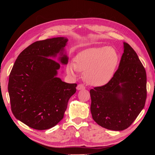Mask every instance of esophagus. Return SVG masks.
<instances>
[{
  "mask_svg": "<svg viewBox=\"0 0 155 155\" xmlns=\"http://www.w3.org/2000/svg\"><path fill=\"white\" fill-rule=\"evenodd\" d=\"M77 90L80 91V90H83V89H84V88H85V87L84 86L83 84H78V86H77Z\"/></svg>",
  "mask_w": 155,
  "mask_h": 155,
  "instance_id": "obj_1",
  "label": "esophagus"
}]
</instances>
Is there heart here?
Returning <instances> with one entry per match:
<instances>
[{
	"label": "heart",
	"instance_id": "b5f03b06",
	"mask_svg": "<svg viewBox=\"0 0 155 155\" xmlns=\"http://www.w3.org/2000/svg\"><path fill=\"white\" fill-rule=\"evenodd\" d=\"M118 62L119 55L114 48H91L76 56L74 63L67 65V72L74 77L77 71L83 72L84 79L88 84L101 86L113 78Z\"/></svg>",
	"mask_w": 155,
	"mask_h": 155
}]
</instances>
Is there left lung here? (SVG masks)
<instances>
[{"label": "left lung", "mask_w": 155, "mask_h": 155, "mask_svg": "<svg viewBox=\"0 0 155 155\" xmlns=\"http://www.w3.org/2000/svg\"><path fill=\"white\" fill-rule=\"evenodd\" d=\"M91 112L102 127L123 130L143 109L147 98V74L134 49L124 42L118 68L106 84L90 91Z\"/></svg>", "instance_id": "left-lung-1"}]
</instances>
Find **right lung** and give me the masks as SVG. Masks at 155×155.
I'll return each instance as SVG.
<instances>
[{
	"instance_id": "add662e5",
	"label": "right lung",
	"mask_w": 155,
	"mask_h": 155,
	"mask_svg": "<svg viewBox=\"0 0 155 155\" xmlns=\"http://www.w3.org/2000/svg\"><path fill=\"white\" fill-rule=\"evenodd\" d=\"M67 41L57 37L35 42L20 53L10 73L11 110L16 119L34 129L47 130L57 124L77 91V84L57 77L61 65L51 58L59 53L61 63H68L63 53Z\"/></svg>"
}]
</instances>
